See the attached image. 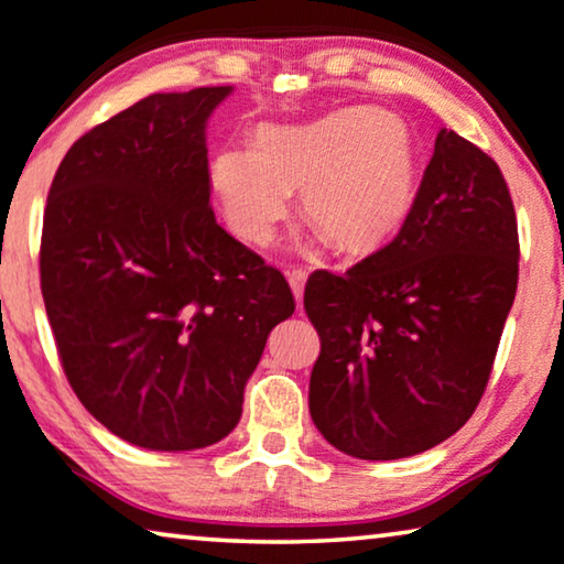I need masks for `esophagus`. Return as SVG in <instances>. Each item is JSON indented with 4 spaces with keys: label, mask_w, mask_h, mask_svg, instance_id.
I'll return each instance as SVG.
<instances>
[{
    "label": "esophagus",
    "mask_w": 564,
    "mask_h": 564,
    "mask_svg": "<svg viewBox=\"0 0 564 564\" xmlns=\"http://www.w3.org/2000/svg\"><path fill=\"white\" fill-rule=\"evenodd\" d=\"M285 279H289V285H291L293 296H296V304H301V299H304L306 273H304V271H296V268H293V271L285 273Z\"/></svg>",
    "instance_id": "esophagus-1"
}]
</instances>
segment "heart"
Segmentation results:
<instances>
[{
  "instance_id": "b5f03b06",
  "label": "heart",
  "mask_w": 564,
  "mask_h": 564,
  "mask_svg": "<svg viewBox=\"0 0 564 564\" xmlns=\"http://www.w3.org/2000/svg\"><path fill=\"white\" fill-rule=\"evenodd\" d=\"M209 188L240 240L271 242L301 192V212L332 248L362 256L391 242L414 212L419 155L403 117L345 107L304 124H263L252 148L225 145Z\"/></svg>"
}]
</instances>
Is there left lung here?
<instances>
[{"instance_id":"1","label":"left lung","mask_w":564,"mask_h":564,"mask_svg":"<svg viewBox=\"0 0 564 564\" xmlns=\"http://www.w3.org/2000/svg\"><path fill=\"white\" fill-rule=\"evenodd\" d=\"M519 281V232L490 155L440 130L414 212L345 275L316 271L304 308L322 352L308 411L360 459L432 449L473 416Z\"/></svg>"}]
</instances>
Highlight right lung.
<instances>
[{"instance_id": "1", "label": "right lung", "mask_w": 564, "mask_h": 564, "mask_svg": "<svg viewBox=\"0 0 564 564\" xmlns=\"http://www.w3.org/2000/svg\"><path fill=\"white\" fill-rule=\"evenodd\" d=\"M229 94H150L82 134L47 194L41 289L68 383L155 452L235 430L268 335L296 308L209 206L206 122Z\"/></svg>"}]
</instances>
